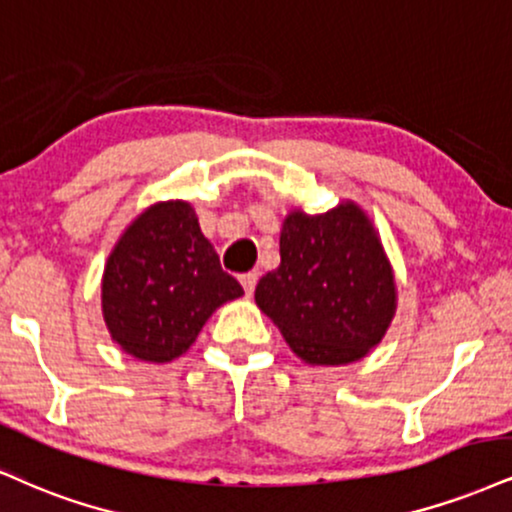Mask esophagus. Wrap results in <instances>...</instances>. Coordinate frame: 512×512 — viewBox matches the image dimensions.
Wrapping results in <instances>:
<instances>
[{
  "label": "esophagus",
  "mask_w": 512,
  "mask_h": 512,
  "mask_svg": "<svg viewBox=\"0 0 512 512\" xmlns=\"http://www.w3.org/2000/svg\"><path fill=\"white\" fill-rule=\"evenodd\" d=\"M257 279H260V274L257 272H248V274H243L240 276V283H243V288H245V293H252L255 291V286H257Z\"/></svg>",
  "instance_id": "obj_1"
}]
</instances>
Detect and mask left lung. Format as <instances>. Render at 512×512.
Segmentation results:
<instances>
[{"label": "left lung", "mask_w": 512, "mask_h": 512, "mask_svg": "<svg viewBox=\"0 0 512 512\" xmlns=\"http://www.w3.org/2000/svg\"><path fill=\"white\" fill-rule=\"evenodd\" d=\"M281 264L255 288L260 310L312 365H346L374 348L396 310L393 274L353 202L283 221Z\"/></svg>", "instance_id": "8db88e82"}]
</instances>
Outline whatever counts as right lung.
<instances>
[{
  "mask_svg": "<svg viewBox=\"0 0 512 512\" xmlns=\"http://www.w3.org/2000/svg\"><path fill=\"white\" fill-rule=\"evenodd\" d=\"M243 286L226 274L188 202L147 209L123 233L102 279V310L112 338L145 362H169Z\"/></svg>",
  "mask_w": 512,
  "mask_h": 512,
  "instance_id": "right-lung-1",
  "label": "right lung"
}]
</instances>
